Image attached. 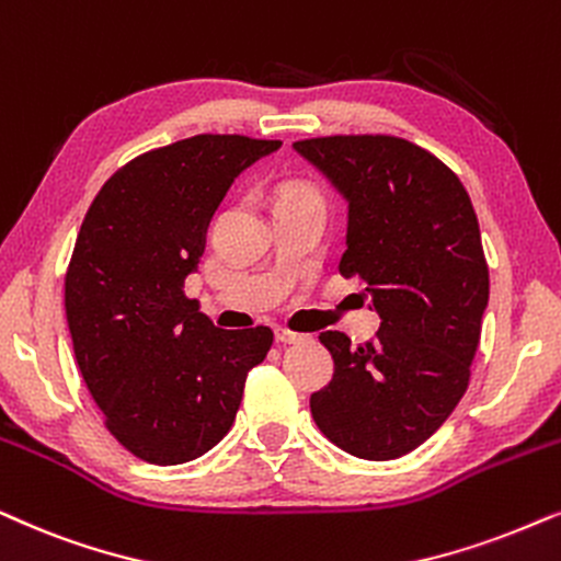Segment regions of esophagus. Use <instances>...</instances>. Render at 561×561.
Here are the masks:
<instances>
[{"instance_id": "1", "label": "esophagus", "mask_w": 561, "mask_h": 561, "mask_svg": "<svg viewBox=\"0 0 561 561\" xmlns=\"http://www.w3.org/2000/svg\"><path fill=\"white\" fill-rule=\"evenodd\" d=\"M304 337H307V334L288 330V327H278V330H275V340H278V343H301Z\"/></svg>"}]
</instances>
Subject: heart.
I'll return each mask as SVG.
<instances>
[{
    "label": "heart",
    "mask_w": 561,
    "mask_h": 561,
    "mask_svg": "<svg viewBox=\"0 0 561 561\" xmlns=\"http://www.w3.org/2000/svg\"><path fill=\"white\" fill-rule=\"evenodd\" d=\"M283 195H309V198H319L317 191L311 185H304V183H296V185H288L286 193Z\"/></svg>",
    "instance_id": "b5f03b06"
}]
</instances>
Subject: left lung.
I'll return each mask as SVG.
<instances>
[{
    "mask_svg": "<svg viewBox=\"0 0 561 561\" xmlns=\"http://www.w3.org/2000/svg\"><path fill=\"white\" fill-rule=\"evenodd\" d=\"M347 201L345 278L381 317L376 340L322 332L334 374L311 417L334 446L368 461L410 454L469 387L490 298L479 221L461 180L407 138L363 134L296 141Z\"/></svg>",
    "mask_w": 561,
    "mask_h": 561,
    "instance_id": "1",
    "label": "left lung"
}]
</instances>
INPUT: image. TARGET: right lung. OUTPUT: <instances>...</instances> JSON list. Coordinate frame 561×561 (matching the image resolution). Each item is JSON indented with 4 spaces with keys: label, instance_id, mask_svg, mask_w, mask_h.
<instances>
[{
    "label": "right lung",
    "instance_id": "right-lung-1",
    "mask_svg": "<svg viewBox=\"0 0 561 561\" xmlns=\"http://www.w3.org/2000/svg\"><path fill=\"white\" fill-rule=\"evenodd\" d=\"M280 141L201 134L130 159L94 195L64 278L77 366L141 461H193L234 425L271 327L221 330L185 296L218 203Z\"/></svg>",
    "mask_w": 561,
    "mask_h": 561
}]
</instances>
